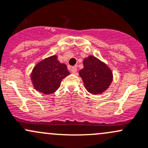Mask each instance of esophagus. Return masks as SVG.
I'll return each instance as SVG.
<instances>
[{
  "mask_svg": "<svg viewBox=\"0 0 148 148\" xmlns=\"http://www.w3.org/2000/svg\"><path fill=\"white\" fill-rule=\"evenodd\" d=\"M71 73H72V74H76V73H77V66H72V67L71 68Z\"/></svg>",
  "mask_w": 148,
  "mask_h": 148,
  "instance_id": "34e87169",
  "label": "esophagus"
}]
</instances>
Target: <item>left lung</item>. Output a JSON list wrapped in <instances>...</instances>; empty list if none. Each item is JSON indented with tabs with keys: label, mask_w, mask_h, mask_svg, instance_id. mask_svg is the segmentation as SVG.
<instances>
[{
	"label": "left lung",
	"mask_w": 148,
	"mask_h": 148,
	"mask_svg": "<svg viewBox=\"0 0 148 148\" xmlns=\"http://www.w3.org/2000/svg\"><path fill=\"white\" fill-rule=\"evenodd\" d=\"M84 68L79 71L85 88L91 94H101L111 85L113 72L105 63L90 55L83 62Z\"/></svg>",
	"instance_id": "obj_1"
}]
</instances>
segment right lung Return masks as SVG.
<instances>
[{
  "mask_svg": "<svg viewBox=\"0 0 148 148\" xmlns=\"http://www.w3.org/2000/svg\"><path fill=\"white\" fill-rule=\"evenodd\" d=\"M70 74L66 64L60 63L57 56L53 55L35 65L31 73V80L35 89L44 94L55 92L62 79Z\"/></svg>",
  "mask_w": 148,
  "mask_h": 148,
  "instance_id": "1",
  "label": "right lung"
}]
</instances>
